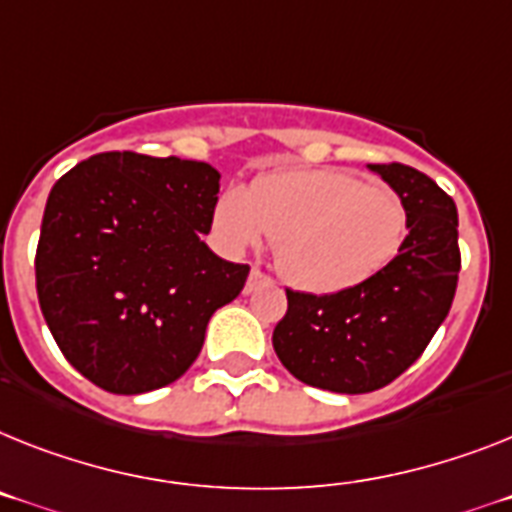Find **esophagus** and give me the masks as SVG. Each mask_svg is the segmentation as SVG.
Here are the masks:
<instances>
[{
    "mask_svg": "<svg viewBox=\"0 0 512 512\" xmlns=\"http://www.w3.org/2000/svg\"><path fill=\"white\" fill-rule=\"evenodd\" d=\"M263 283H270V278L265 276L260 268H252L249 270V278H247V286H244V291L249 294V291H255L257 286H263Z\"/></svg>",
    "mask_w": 512,
    "mask_h": 512,
    "instance_id": "obj_1",
    "label": "esophagus"
}]
</instances>
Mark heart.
<instances>
[{"label": "heart", "mask_w": 512, "mask_h": 512, "mask_svg": "<svg viewBox=\"0 0 512 512\" xmlns=\"http://www.w3.org/2000/svg\"><path fill=\"white\" fill-rule=\"evenodd\" d=\"M216 226L231 247L276 242L283 278L309 294H341L393 263L409 236V210L385 187L341 169H286L247 192H223Z\"/></svg>", "instance_id": "1"}]
</instances>
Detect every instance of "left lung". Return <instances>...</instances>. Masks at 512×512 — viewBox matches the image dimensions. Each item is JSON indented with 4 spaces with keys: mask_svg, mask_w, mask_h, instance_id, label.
<instances>
[{
    "mask_svg": "<svg viewBox=\"0 0 512 512\" xmlns=\"http://www.w3.org/2000/svg\"><path fill=\"white\" fill-rule=\"evenodd\" d=\"M409 210V236L388 268L341 294L286 289L273 349L296 380L333 393H372L424 354L458 289L453 197L406 163H372Z\"/></svg>",
    "mask_w": 512,
    "mask_h": 512,
    "instance_id": "1",
    "label": "left lung"
}]
</instances>
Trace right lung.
Returning <instances> with one entry per match:
<instances>
[{"label": "right lung", "instance_id": "right-lung-1", "mask_svg": "<svg viewBox=\"0 0 512 512\" xmlns=\"http://www.w3.org/2000/svg\"><path fill=\"white\" fill-rule=\"evenodd\" d=\"M221 174L210 163L109 150L49 192L36 291L64 359L117 395L163 388L190 369L218 307L249 265L213 255Z\"/></svg>", "mask_w": 512, "mask_h": 512}]
</instances>
